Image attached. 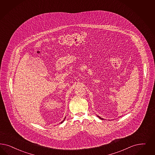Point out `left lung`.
<instances>
[{
    "instance_id": "1",
    "label": "left lung",
    "mask_w": 155,
    "mask_h": 155,
    "mask_svg": "<svg viewBox=\"0 0 155 155\" xmlns=\"http://www.w3.org/2000/svg\"><path fill=\"white\" fill-rule=\"evenodd\" d=\"M98 117L100 118V119H101V120H103V118H102L100 117H99V116H98Z\"/></svg>"
}]
</instances>
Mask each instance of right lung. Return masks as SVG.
Segmentation results:
<instances>
[{
  "mask_svg": "<svg viewBox=\"0 0 155 155\" xmlns=\"http://www.w3.org/2000/svg\"><path fill=\"white\" fill-rule=\"evenodd\" d=\"M64 119H65V118H64ZM64 120H63V121H62V122H61V123H63V122H64Z\"/></svg>",
  "mask_w": 155,
  "mask_h": 155,
  "instance_id": "add662e5",
  "label": "right lung"
}]
</instances>
